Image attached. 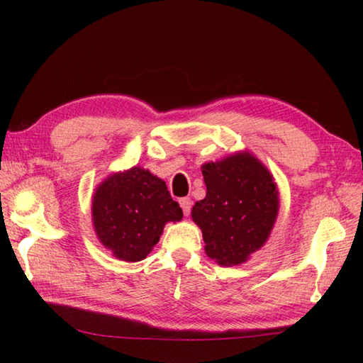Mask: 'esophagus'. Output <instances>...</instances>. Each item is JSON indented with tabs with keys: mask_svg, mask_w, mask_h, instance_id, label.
Returning a JSON list of instances; mask_svg holds the SVG:
<instances>
[{
	"mask_svg": "<svg viewBox=\"0 0 363 363\" xmlns=\"http://www.w3.org/2000/svg\"><path fill=\"white\" fill-rule=\"evenodd\" d=\"M179 204H181V207H182V212H184V215H187L190 213V211H191V199L190 198H181L179 199Z\"/></svg>",
	"mask_w": 363,
	"mask_h": 363,
	"instance_id": "esophagus-1",
	"label": "esophagus"
}]
</instances>
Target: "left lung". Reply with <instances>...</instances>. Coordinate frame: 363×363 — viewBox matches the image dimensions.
<instances>
[{
    "label": "left lung",
    "instance_id": "obj_1",
    "mask_svg": "<svg viewBox=\"0 0 363 363\" xmlns=\"http://www.w3.org/2000/svg\"><path fill=\"white\" fill-rule=\"evenodd\" d=\"M206 198L191 220L204 250L221 267L245 264L268 240L279 213V190L272 172L250 151H237L201 167Z\"/></svg>",
    "mask_w": 363,
    "mask_h": 363
}]
</instances>
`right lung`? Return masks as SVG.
Segmentation results:
<instances>
[{
    "mask_svg": "<svg viewBox=\"0 0 363 363\" xmlns=\"http://www.w3.org/2000/svg\"><path fill=\"white\" fill-rule=\"evenodd\" d=\"M182 209L167 184L142 167L112 173L91 196V225L96 238L113 257L143 260L168 221H181Z\"/></svg>",
    "mask_w": 363,
    "mask_h": 363,
    "instance_id": "obj_1",
    "label": "right lung"
}]
</instances>
